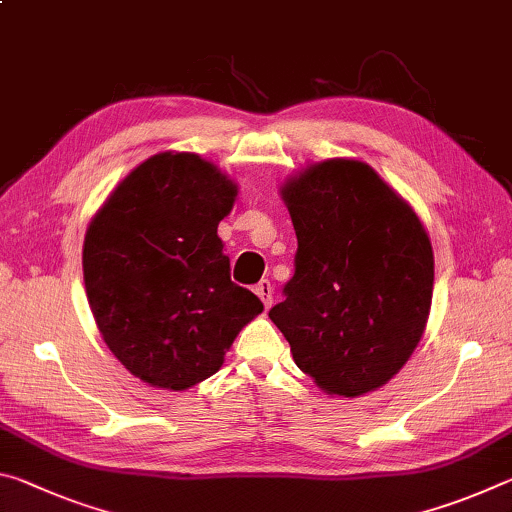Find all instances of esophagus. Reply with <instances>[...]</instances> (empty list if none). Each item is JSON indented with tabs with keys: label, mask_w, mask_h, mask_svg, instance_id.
Masks as SVG:
<instances>
[{
	"label": "esophagus",
	"mask_w": 512,
	"mask_h": 512,
	"mask_svg": "<svg viewBox=\"0 0 512 512\" xmlns=\"http://www.w3.org/2000/svg\"><path fill=\"white\" fill-rule=\"evenodd\" d=\"M255 293L259 298H262V302H264V307L266 309H271V305H273V284L268 282V280H262L255 287Z\"/></svg>",
	"instance_id": "1"
}]
</instances>
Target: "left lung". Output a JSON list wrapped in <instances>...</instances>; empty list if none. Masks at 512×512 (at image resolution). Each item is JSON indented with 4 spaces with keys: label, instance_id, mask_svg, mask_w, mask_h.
<instances>
[{
    "label": "left lung",
    "instance_id": "obj_1",
    "mask_svg": "<svg viewBox=\"0 0 512 512\" xmlns=\"http://www.w3.org/2000/svg\"><path fill=\"white\" fill-rule=\"evenodd\" d=\"M298 237L287 300L268 311L296 366L327 395L391 381L424 334L433 248L413 207L370 164L332 158L280 187Z\"/></svg>",
    "mask_w": 512,
    "mask_h": 512
}]
</instances>
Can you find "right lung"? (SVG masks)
I'll list each match as a JSON object with an SVG mask.
<instances>
[{"label":"right lung","instance_id":"right-lung-1","mask_svg":"<svg viewBox=\"0 0 512 512\" xmlns=\"http://www.w3.org/2000/svg\"><path fill=\"white\" fill-rule=\"evenodd\" d=\"M237 183L196 153L164 151L128 173L83 241L85 293L110 352L131 375L187 391L223 366L264 305L230 280L216 228Z\"/></svg>","mask_w":512,"mask_h":512}]
</instances>
